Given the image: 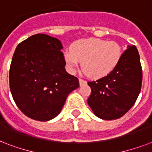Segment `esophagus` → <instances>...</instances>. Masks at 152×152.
<instances>
[{"mask_svg":"<svg viewBox=\"0 0 152 152\" xmlns=\"http://www.w3.org/2000/svg\"><path fill=\"white\" fill-rule=\"evenodd\" d=\"M85 84H86V81L79 78V85H80V86H83V85H85Z\"/></svg>","mask_w":152,"mask_h":152,"instance_id":"obj_1","label":"esophagus"}]
</instances>
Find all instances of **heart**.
Here are the masks:
<instances>
[{"label": "heart", "mask_w": 152, "mask_h": 152, "mask_svg": "<svg viewBox=\"0 0 152 152\" xmlns=\"http://www.w3.org/2000/svg\"><path fill=\"white\" fill-rule=\"evenodd\" d=\"M122 54V48L117 42L90 38L75 43L71 50L64 52V58L70 71L82 62L84 74L90 77L101 78L115 69Z\"/></svg>", "instance_id": "b5f03b06"}]
</instances>
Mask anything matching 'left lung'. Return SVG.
<instances>
[{
    "label": "left lung",
    "mask_w": 152,
    "mask_h": 152,
    "mask_svg": "<svg viewBox=\"0 0 152 152\" xmlns=\"http://www.w3.org/2000/svg\"><path fill=\"white\" fill-rule=\"evenodd\" d=\"M142 73L137 48L128 45L115 69L96 81L88 82L91 94L87 102L97 117L121 118L134 104L141 91Z\"/></svg>",
    "instance_id": "8db88e82"
}]
</instances>
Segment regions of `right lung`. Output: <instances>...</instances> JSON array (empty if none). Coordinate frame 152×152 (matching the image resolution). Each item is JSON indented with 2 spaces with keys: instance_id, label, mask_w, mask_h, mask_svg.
I'll use <instances>...</instances> for the list:
<instances>
[{
  "instance_id": "right-lung-1",
  "label": "right lung",
  "mask_w": 152,
  "mask_h": 152,
  "mask_svg": "<svg viewBox=\"0 0 152 152\" xmlns=\"http://www.w3.org/2000/svg\"><path fill=\"white\" fill-rule=\"evenodd\" d=\"M62 45L58 38L35 34L21 42L10 69L12 99L21 112L37 121H49L61 112L69 94L79 86L65 69Z\"/></svg>"
}]
</instances>
